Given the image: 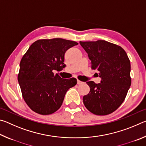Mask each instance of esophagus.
I'll return each mask as SVG.
<instances>
[{
  "mask_svg": "<svg viewBox=\"0 0 146 146\" xmlns=\"http://www.w3.org/2000/svg\"><path fill=\"white\" fill-rule=\"evenodd\" d=\"M83 82H82V81L79 80H77V84H82Z\"/></svg>",
  "mask_w": 146,
  "mask_h": 146,
  "instance_id": "34e87169",
  "label": "esophagus"
}]
</instances>
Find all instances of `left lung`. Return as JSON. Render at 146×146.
<instances>
[{"mask_svg":"<svg viewBox=\"0 0 146 146\" xmlns=\"http://www.w3.org/2000/svg\"><path fill=\"white\" fill-rule=\"evenodd\" d=\"M80 44L88 53L91 69L99 71L101 78L99 84L86 82L90 91L84 96V104L95 115L110 114L122 104L131 84L129 59L120 46L106 40Z\"/></svg>","mask_w":146,"mask_h":146,"instance_id":"1","label":"left lung"}]
</instances>
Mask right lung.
<instances>
[{
    "instance_id": "1",
    "label": "right lung",
    "mask_w": 146,
    "mask_h": 146,
    "mask_svg": "<svg viewBox=\"0 0 146 146\" xmlns=\"http://www.w3.org/2000/svg\"><path fill=\"white\" fill-rule=\"evenodd\" d=\"M77 42L55 38L33 42L20 63L18 82L24 100L38 114L50 115L62 104L69 89L76 84V79L62 78L55 70L66 67V51Z\"/></svg>"
}]
</instances>
